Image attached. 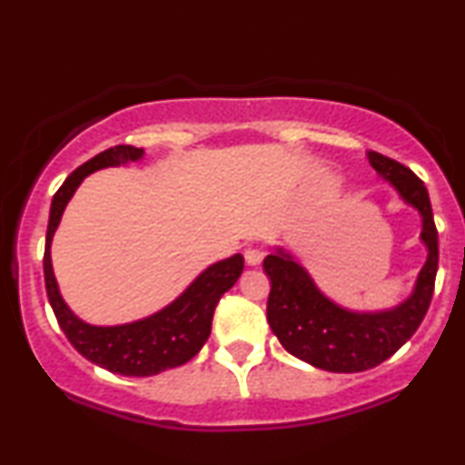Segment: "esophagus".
<instances>
[{
  "mask_svg": "<svg viewBox=\"0 0 465 465\" xmlns=\"http://www.w3.org/2000/svg\"><path fill=\"white\" fill-rule=\"evenodd\" d=\"M262 260H264V251L257 249V247H247L244 249V262L249 266H260Z\"/></svg>",
  "mask_w": 465,
  "mask_h": 465,
  "instance_id": "esophagus-1",
  "label": "esophagus"
}]
</instances>
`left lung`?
Segmentation results:
<instances>
[{
	"instance_id": "8db88e82",
	"label": "left lung",
	"mask_w": 465,
	"mask_h": 465,
	"mask_svg": "<svg viewBox=\"0 0 465 465\" xmlns=\"http://www.w3.org/2000/svg\"><path fill=\"white\" fill-rule=\"evenodd\" d=\"M366 155L402 203L420 214V242L427 249V260L411 292L392 307L351 310L324 294L290 249L277 244L264 260V272L271 279L266 318L272 333L296 360L329 372L371 371L392 357L420 327L438 272V229L424 183L396 160L377 151H368Z\"/></svg>"
}]
</instances>
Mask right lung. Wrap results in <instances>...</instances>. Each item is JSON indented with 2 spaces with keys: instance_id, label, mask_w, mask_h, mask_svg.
I'll use <instances>...</instances> for the list:
<instances>
[{
  "instance_id": "right-lung-1",
  "label": "right lung",
  "mask_w": 465,
  "mask_h": 465,
  "mask_svg": "<svg viewBox=\"0 0 465 465\" xmlns=\"http://www.w3.org/2000/svg\"><path fill=\"white\" fill-rule=\"evenodd\" d=\"M143 158L144 149L119 144L77 166L52 199L43 257L49 303L73 349L94 366H102L123 377H151V374L177 368L193 360L210 338L212 316H214L218 301L229 288H233L244 268L240 253L214 262L203 268L169 305L132 322L91 324L75 316V312L66 305L60 294L52 264V240L60 225V218L75 190L91 173L110 169V166H125L132 162H141Z\"/></svg>"
}]
</instances>
